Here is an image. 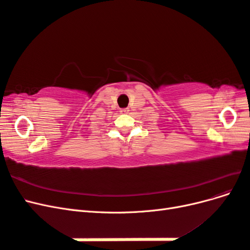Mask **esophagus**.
<instances>
[{
	"label": "esophagus",
	"mask_w": 250,
	"mask_h": 250,
	"mask_svg": "<svg viewBox=\"0 0 250 250\" xmlns=\"http://www.w3.org/2000/svg\"><path fill=\"white\" fill-rule=\"evenodd\" d=\"M128 111H129V109H128V108H122V109L120 110L121 113H127Z\"/></svg>",
	"instance_id": "1"
}]
</instances>
